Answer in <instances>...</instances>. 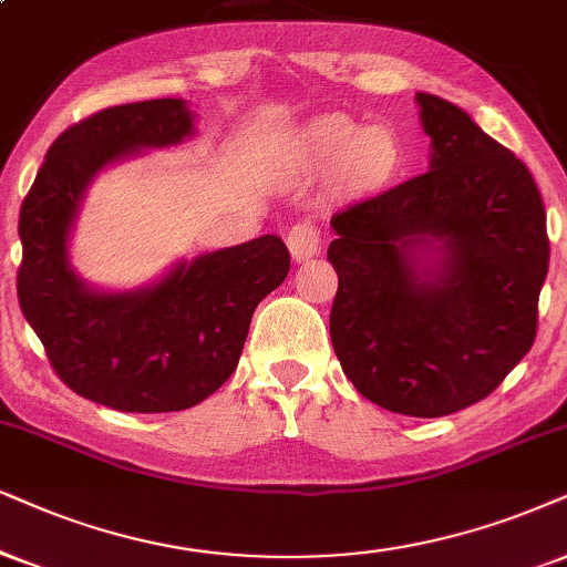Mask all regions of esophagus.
I'll use <instances>...</instances> for the list:
<instances>
[{
	"label": "esophagus",
	"instance_id": "1",
	"mask_svg": "<svg viewBox=\"0 0 567 567\" xmlns=\"http://www.w3.org/2000/svg\"><path fill=\"white\" fill-rule=\"evenodd\" d=\"M288 248L296 261H306V259H311L313 254H319L321 233H319L317 221H311V219L296 221L288 233Z\"/></svg>",
	"mask_w": 567,
	"mask_h": 567
}]
</instances>
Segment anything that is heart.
Instances as JSON below:
<instances>
[{
	"label": "heart",
	"mask_w": 567,
	"mask_h": 567,
	"mask_svg": "<svg viewBox=\"0 0 567 567\" xmlns=\"http://www.w3.org/2000/svg\"><path fill=\"white\" fill-rule=\"evenodd\" d=\"M300 154L311 169H337V177L346 185L367 188L392 175L400 146L386 127H363L346 114H329L303 133Z\"/></svg>",
	"instance_id": "b5f03b06"
}]
</instances>
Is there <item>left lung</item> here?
I'll list each match as a JSON object with an SVG mask.
<instances>
[{
	"mask_svg": "<svg viewBox=\"0 0 567 567\" xmlns=\"http://www.w3.org/2000/svg\"><path fill=\"white\" fill-rule=\"evenodd\" d=\"M415 102L429 169L332 217L329 334L363 398L436 419L492 395L532 350L549 240L526 164L461 106Z\"/></svg>",
	"mask_w": 567,
	"mask_h": 567,
	"instance_id": "8db88e82",
	"label": "left lung"
}]
</instances>
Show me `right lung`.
I'll return each mask as SVG.
<instances>
[{"label":"right lung","instance_id":"1","mask_svg":"<svg viewBox=\"0 0 567 567\" xmlns=\"http://www.w3.org/2000/svg\"><path fill=\"white\" fill-rule=\"evenodd\" d=\"M193 135L183 99L120 104L52 143L20 206L18 300L70 390L123 413L198 405L230 379L256 306L288 277L277 235L177 261L159 282L106 292L75 275L68 240L93 177Z\"/></svg>","mask_w":567,"mask_h":567}]
</instances>
